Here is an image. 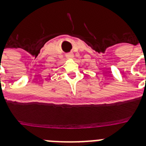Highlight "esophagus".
Here are the masks:
<instances>
[{
	"label": "esophagus",
	"instance_id": "34e87169",
	"mask_svg": "<svg viewBox=\"0 0 146 146\" xmlns=\"http://www.w3.org/2000/svg\"><path fill=\"white\" fill-rule=\"evenodd\" d=\"M66 56L67 58H69V59H72L73 58H74V55H73L72 53L66 54Z\"/></svg>",
	"mask_w": 146,
	"mask_h": 146
}]
</instances>
